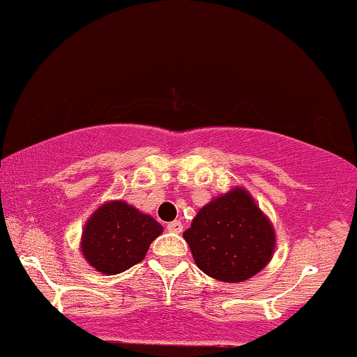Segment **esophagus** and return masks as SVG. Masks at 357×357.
Returning a JSON list of instances; mask_svg holds the SVG:
<instances>
[{"label": "esophagus", "mask_w": 357, "mask_h": 357, "mask_svg": "<svg viewBox=\"0 0 357 357\" xmlns=\"http://www.w3.org/2000/svg\"><path fill=\"white\" fill-rule=\"evenodd\" d=\"M167 230H169V232H174V234H181L183 232V223L179 220L169 222V223H167Z\"/></svg>", "instance_id": "34e87169"}]
</instances>
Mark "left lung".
Returning <instances> with one entry per match:
<instances>
[{
	"label": "left lung",
	"mask_w": 357,
	"mask_h": 357,
	"mask_svg": "<svg viewBox=\"0 0 357 357\" xmlns=\"http://www.w3.org/2000/svg\"><path fill=\"white\" fill-rule=\"evenodd\" d=\"M183 237L198 268L227 283L249 280L274 252L271 223L242 188L203 206Z\"/></svg>",
	"instance_id": "left-lung-1"
}]
</instances>
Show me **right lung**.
<instances>
[{
  "label": "right lung",
  "mask_w": 357,
  "mask_h": 357,
  "mask_svg": "<svg viewBox=\"0 0 357 357\" xmlns=\"http://www.w3.org/2000/svg\"><path fill=\"white\" fill-rule=\"evenodd\" d=\"M160 232L162 227L151 215L125 202H109L86 223L81 250L96 271L119 274L139 264Z\"/></svg>",
  "instance_id": "obj_1"
}]
</instances>
